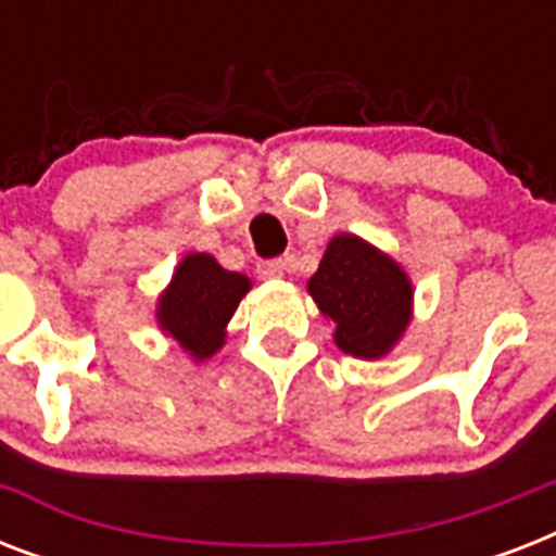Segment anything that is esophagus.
<instances>
[{
    "mask_svg": "<svg viewBox=\"0 0 556 556\" xmlns=\"http://www.w3.org/2000/svg\"><path fill=\"white\" fill-rule=\"evenodd\" d=\"M256 274H260L262 279H279L282 274H286V262H282V260L260 262V265H256Z\"/></svg>",
    "mask_w": 556,
    "mask_h": 556,
    "instance_id": "1",
    "label": "esophagus"
}]
</instances>
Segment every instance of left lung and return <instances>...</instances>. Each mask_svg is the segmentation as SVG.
<instances>
[{
  "label": "left lung",
  "instance_id": "obj_1",
  "mask_svg": "<svg viewBox=\"0 0 556 556\" xmlns=\"http://www.w3.org/2000/svg\"><path fill=\"white\" fill-rule=\"evenodd\" d=\"M308 294L334 323V343L364 361L389 355L413 317V282L404 268L352 233L331 239Z\"/></svg>",
  "mask_w": 556,
  "mask_h": 556
}]
</instances>
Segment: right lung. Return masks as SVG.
I'll return each mask as SVG.
<instances>
[{"label": "right lung", "instance_id": "right-lung-1", "mask_svg": "<svg viewBox=\"0 0 556 556\" xmlns=\"http://www.w3.org/2000/svg\"><path fill=\"white\" fill-rule=\"evenodd\" d=\"M248 291L251 279L244 274L225 270L210 253H187L161 294L155 317L187 355L207 361L225 346L227 323Z\"/></svg>", "mask_w": 556, "mask_h": 556}]
</instances>
